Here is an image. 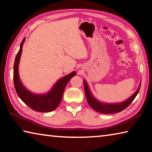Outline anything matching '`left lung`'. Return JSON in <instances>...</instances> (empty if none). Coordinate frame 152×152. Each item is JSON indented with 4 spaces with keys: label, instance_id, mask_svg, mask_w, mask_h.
I'll use <instances>...</instances> for the list:
<instances>
[{
    "label": "left lung",
    "instance_id": "obj_1",
    "mask_svg": "<svg viewBox=\"0 0 152 152\" xmlns=\"http://www.w3.org/2000/svg\"><path fill=\"white\" fill-rule=\"evenodd\" d=\"M84 86H85V91L86 98L87 100V102L89 105L93 108L94 110L97 111L98 112L103 113V114H115L120 112H122V110L126 109L132 102V101L134 99L136 96L138 94L141 87V83L139 85V88L137 91L132 95L131 97L128 99L124 101V102L120 103H114V104H109V103H102L94 98L93 96L91 95V91L89 90V88L86 84V81L84 80Z\"/></svg>",
    "mask_w": 152,
    "mask_h": 152
}]
</instances>
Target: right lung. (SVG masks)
<instances>
[{"instance_id": "right-lung-1", "label": "right lung", "mask_w": 152, "mask_h": 152, "mask_svg": "<svg viewBox=\"0 0 152 152\" xmlns=\"http://www.w3.org/2000/svg\"><path fill=\"white\" fill-rule=\"evenodd\" d=\"M25 38H24L21 42L20 50L16 55L14 63L13 82L16 93L19 97L33 110L40 112H51L58 107L63 97L65 87L72 77L76 75V72H72L59 79L51 90L45 95H35L26 90L21 83L18 74V65Z\"/></svg>"}]
</instances>
